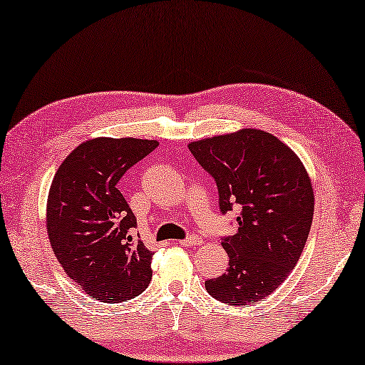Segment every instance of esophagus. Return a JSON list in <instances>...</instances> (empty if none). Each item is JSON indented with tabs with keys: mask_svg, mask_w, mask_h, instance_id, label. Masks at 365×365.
Segmentation results:
<instances>
[{
	"mask_svg": "<svg viewBox=\"0 0 365 365\" xmlns=\"http://www.w3.org/2000/svg\"><path fill=\"white\" fill-rule=\"evenodd\" d=\"M180 245L182 246H198V245H202V238H200L198 235H188L187 238H183L180 241Z\"/></svg>",
	"mask_w": 365,
	"mask_h": 365,
	"instance_id": "34e87169",
	"label": "esophagus"
}]
</instances>
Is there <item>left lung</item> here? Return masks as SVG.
Masks as SVG:
<instances>
[{
  "instance_id": "obj_1",
  "label": "left lung",
  "mask_w": 365,
  "mask_h": 365,
  "mask_svg": "<svg viewBox=\"0 0 365 365\" xmlns=\"http://www.w3.org/2000/svg\"><path fill=\"white\" fill-rule=\"evenodd\" d=\"M188 148L215 178L220 212L240 208L238 232L222 238L228 268L205 287L230 306L255 304L281 286L304 248L314 212L309 175L296 153L264 130L203 138Z\"/></svg>"
}]
</instances>
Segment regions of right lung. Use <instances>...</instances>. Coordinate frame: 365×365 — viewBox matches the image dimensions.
Segmentation results:
<instances>
[{
  "label": "right lung",
  "instance_id": "right-lung-1",
  "mask_svg": "<svg viewBox=\"0 0 365 365\" xmlns=\"http://www.w3.org/2000/svg\"><path fill=\"white\" fill-rule=\"evenodd\" d=\"M157 140L99 137L82 142L61 163L48 197V235L56 258L86 294L122 302L152 279V256L135 238L137 218L117 185Z\"/></svg>",
  "mask_w": 365,
  "mask_h": 365
}]
</instances>
